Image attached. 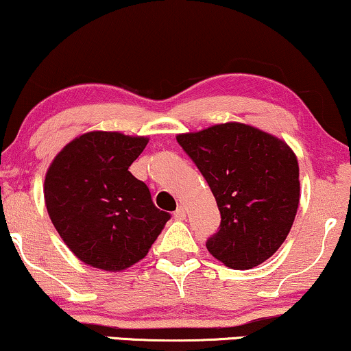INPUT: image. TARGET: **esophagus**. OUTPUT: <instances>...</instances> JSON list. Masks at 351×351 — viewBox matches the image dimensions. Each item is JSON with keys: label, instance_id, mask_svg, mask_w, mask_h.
<instances>
[{"label": "esophagus", "instance_id": "1", "mask_svg": "<svg viewBox=\"0 0 351 351\" xmlns=\"http://www.w3.org/2000/svg\"><path fill=\"white\" fill-rule=\"evenodd\" d=\"M173 217H175V220H184L186 219V208L183 206H180L175 212H173Z\"/></svg>", "mask_w": 351, "mask_h": 351}]
</instances>
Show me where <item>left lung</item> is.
<instances>
[{"label":"left lung","mask_w":351,"mask_h":351,"mask_svg":"<svg viewBox=\"0 0 351 351\" xmlns=\"http://www.w3.org/2000/svg\"><path fill=\"white\" fill-rule=\"evenodd\" d=\"M214 194L220 227L208 252L227 267L263 264L287 239L300 202L296 155L283 141L241 123L176 137Z\"/></svg>","instance_id":"1"}]
</instances>
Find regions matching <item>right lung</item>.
<instances>
[{"instance_id":"obj_1","label":"right lung","mask_w":351,"mask_h":351,"mask_svg":"<svg viewBox=\"0 0 351 351\" xmlns=\"http://www.w3.org/2000/svg\"><path fill=\"white\" fill-rule=\"evenodd\" d=\"M147 137L94 131L76 137L45 176L48 215L66 246L92 267L124 270L147 254L170 220L131 175Z\"/></svg>"}]
</instances>
